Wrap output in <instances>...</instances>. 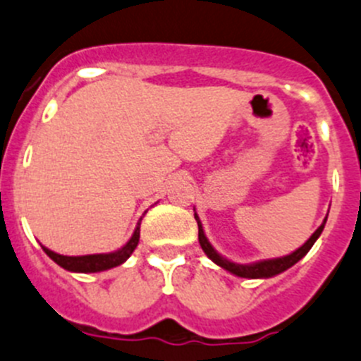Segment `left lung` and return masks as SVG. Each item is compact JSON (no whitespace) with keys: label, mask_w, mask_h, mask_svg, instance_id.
<instances>
[{"label":"left lung","mask_w":361,"mask_h":361,"mask_svg":"<svg viewBox=\"0 0 361 361\" xmlns=\"http://www.w3.org/2000/svg\"><path fill=\"white\" fill-rule=\"evenodd\" d=\"M195 220H197V227H199V243H201L202 250H204V254L208 255L209 259H212L215 264L222 266L224 269H227V271H231V274L238 275V277H243V279H266V277H274V275H279L282 274V271H286L288 268H291L293 264H296V262L300 261V259L303 257V255L307 254V252L312 248V245L316 243V240L319 238V234L323 233L324 229V224H326V219H324V222L321 224L319 227H317L316 233L312 234V236L307 240L305 245H302V247L298 248L296 252H293V254L286 255V257H279V259H268V261H261V262H254V264H236V262H231L227 261L226 257H222L220 254H216L215 248L209 245V241L206 240L204 236V231H202V226L201 222H199V216L194 215Z\"/></svg>","instance_id":"left-lung-1"}]
</instances>
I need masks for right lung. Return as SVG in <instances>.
<instances>
[{
    "label": "right lung",
    "mask_w": 361,
    "mask_h": 361,
    "mask_svg": "<svg viewBox=\"0 0 361 361\" xmlns=\"http://www.w3.org/2000/svg\"><path fill=\"white\" fill-rule=\"evenodd\" d=\"M139 224L135 227L134 236L130 238L127 245L123 248H120L118 252H111V254H92V255H59L56 252L44 248L45 254L59 264L61 268L68 269V271H79V274H95V271H104V269L114 268V266H120L121 262L127 261L130 257V254L134 252V248L139 243Z\"/></svg>",
    "instance_id": "obj_1"
}]
</instances>
